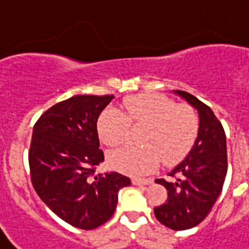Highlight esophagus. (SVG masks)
<instances>
[{
    "instance_id": "esophagus-1",
    "label": "esophagus",
    "mask_w": 249,
    "mask_h": 249,
    "mask_svg": "<svg viewBox=\"0 0 249 249\" xmlns=\"http://www.w3.org/2000/svg\"><path fill=\"white\" fill-rule=\"evenodd\" d=\"M132 183L136 186H145L151 185L152 183V179H140V178H133L132 179Z\"/></svg>"
}]
</instances>
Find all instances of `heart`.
Masks as SVG:
<instances>
[{
  "mask_svg": "<svg viewBox=\"0 0 249 249\" xmlns=\"http://www.w3.org/2000/svg\"><path fill=\"white\" fill-rule=\"evenodd\" d=\"M130 125L147 126L142 147L125 145L109 154V164L121 173L144 175L159 166L163 159L173 164L185 156L198 136V116L187 107H177L160 94L130 97L124 102V113L107 109L98 119V135L107 147H117L126 140Z\"/></svg>",
  "mask_w": 249,
  "mask_h": 249,
  "instance_id": "1",
  "label": "heart"
}]
</instances>
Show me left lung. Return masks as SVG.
Segmentation results:
<instances>
[{
	"label": "left lung",
	"instance_id": "1",
	"mask_svg": "<svg viewBox=\"0 0 249 249\" xmlns=\"http://www.w3.org/2000/svg\"><path fill=\"white\" fill-rule=\"evenodd\" d=\"M174 94L198 113V136L186 158L170 171L175 180L155 182L167 189V201L155 208L158 221L174 231L197 227L213 208L227 177V137L221 123L208 105L186 91Z\"/></svg>",
	"mask_w": 249,
	"mask_h": 249
}]
</instances>
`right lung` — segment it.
Wrapping results in <instances>:
<instances>
[{
  "instance_id": "right-lung-1",
  "label": "right lung",
  "mask_w": 249,
  "mask_h": 249,
  "mask_svg": "<svg viewBox=\"0 0 249 249\" xmlns=\"http://www.w3.org/2000/svg\"><path fill=\"white\" fill-rule=\"evenodd\" d=\"M113 95H74L50 107L34 126L29 168L41 201L63 221L94 229L110 218L130 179L95 174L104 161L97 121Z\"/></svg>"
}]
</instances>
